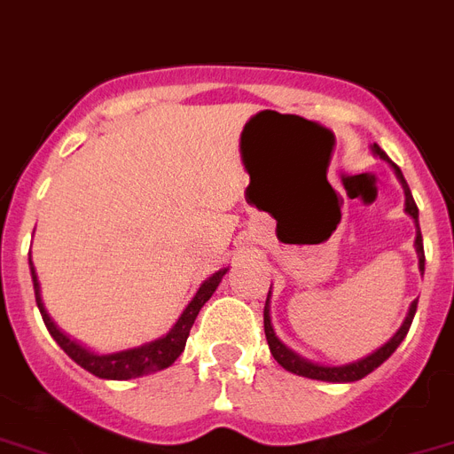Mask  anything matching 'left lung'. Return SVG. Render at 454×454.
Here are the masks:
<instances>
[{"instance_id":"1","label":"left lung","mask_w":454,"mask_h":454,"mask_svg":"<svg viewBox=\"0 0 454 454\" xmlns=\"http://www.w3.org/2000/svg\"><path fill=\"white\" fill-rule=\"evenodd\" d=\"M371 151H373V155H378L380 160H385V162L392 164L396 178L402 181L403 194H406V213L415 220V224H418L415 250H418V260H420V271H425V246H422L420 223H418V204H415L413 194H411V187H408L406 178H403L402 168L396 167V164L392 162L387 155H385V151H380V145L373 144V148H371ZM269 297H271V290H269ZM269 297H267V303H264V334H267L269 350H271L273 359H276V362H278L283 369L292 371V373H297V376L313 378V380H327V383H353V380H362L364 376H369L371 371H376L378 366L383 364L385 359L389 357V355L395 353L396 348H399V343L406 339L408 329H411V322H413V317H415V310H418V301L411 303L406 320H403V325L399 327V332H396V334L392 336L387 343H385V346L378 348L376 353L366 355L364 359H357V362H353V364L320 366V364H313V362H309V359L299 357L297 353H292L290 348H287L286 343L278 339V336H276V332H273V325H271V316H269Z\"/></svg>"}]
</instances>
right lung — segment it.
<instances>
[{
    "instance_id": "right-lung-1",
    "label": "right lung",
    "mask_w": 454,
    "mask_h": 454,
    "mask_svg": "<svg viewBox=\"0 0 454 454\" xmlns=\"http://www.w3.org/2000/svg\"><path fill=\"white\" fill-rule=\"evenodd\" d=\"M29 271H32V283H34V297H36V306L41 310V317L46 322L48 332L58 346L69 355L78 366H83L85 371H90L92 376L106 378V380H129V378H141L148 376V373H155V371H162L167 366H171L176 359L181 357V353L185 350V340L190 336V329H192L194 320L200 316L201 306H204L208 299L213 297L215 287L220 286V280L227 273V269H220L218 273H213L211 278H206L201 283V287L197 290L194 299L187 303V309L183 310V316L178 317L171 332L162 339L151 340V343H144L138 348H129V350H120V353L111 355H95L90 353L88 348L78 346L76 340H71L69 336L62 334L58 329V325L51 320L46 306L41 301V287L39 278H36V271L32 267V260H29Z\"/></svg>"
}]
</instances>
